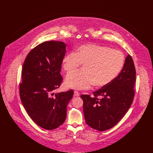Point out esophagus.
Instances as JSON below:
<instances>
[{
    "mask_svg": "<svg viewBox=\"0 0 153 153\" xmlns=\"http://www.w3.org/2000/svg\"><path fill=\"white\" fill-rule=\"evenodd\" d=\"M74 96L75 97H79V96H80V94L77 92V91H74Z\"/></svg>",
    "mask_w": 153,
    "mask_h": 153,
    "instance_id": "1",
    "label": "esophagus"
}]
</instances>
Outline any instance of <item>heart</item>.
<instances>
[{"mask_svg":"<svg viewBox=\"0 0 153 153\" xmlns=\"http://www.w3.org/2000/svg\"><path fill=\"white\" fill-rule=\"evenodd\" d=\"M124 64V56L119 50L95 44L81 45L62 59V68L67 73L84 65L83 71L66 76V86L79 90L87 89L94 84L96 87L106 86L118 76Z\"/></svg>","mask_w":153,"mask_h":153,"instance_id":"1","label":"heart"}]
</instances>
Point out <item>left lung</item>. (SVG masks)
Masks as SVG:
<instances>
[{"instance_id":"1","label":"left lung","mask_w":153,"mask_h":153,"mask_svg":"<svg viewBox=\"0 0 153 153\" xmlns=\"http://www.w3.org/2000/svg\"><path fill=\"white\" fill-rule=\"evenodd\" d=\"M135 80L134 61L128 54L122 70L110 84L94 92L93 98L89 95L81 96L86 123L100 131L108 130L117 123L132 102ZM97 96L101 97L100 100Z\"/></svg>"}]
</instances>
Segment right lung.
<instances>
[{"instance_id": "add662e5", "label": "right lung", "mask_w": 153, "mask_h": 153, "mask_svg": "<svg viewBox=\"0 0 153 153\" xmlns=\"http://www.w3.org/2000/svg\"><path fill=\"white\" fill-rule=\"evenodd\" d=\"M66 46L56 41L39 44L30 51L22 68L19 94L23 107L37 125L48 130L64 123L73 97V90L52 96L62 81L60 72Z\"/></svg>"}]
</instances>
